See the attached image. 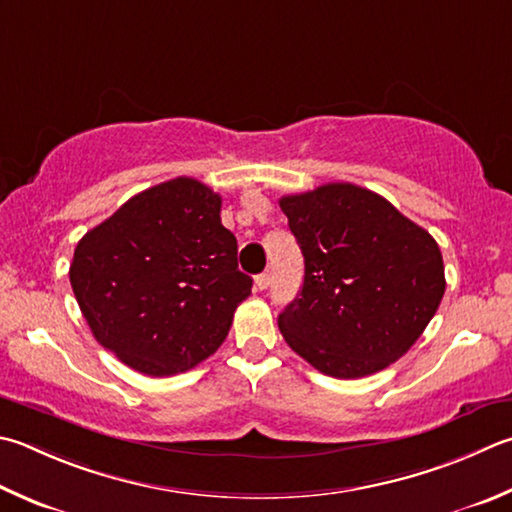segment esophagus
Masks as SVG:
<instances>
[{"label": "esophagus", "instance_id": "1", "mask_svg": "<svg viewBox=\"0 0 512 512\" xmlns=\"http://www.w3.org/2000/svg\"><path fill=\"white\" fill-rule=\"evenodd\" d=\"M271 280H273L271 273H262V275L255 277V284H257L259 291H266V288L271 286Z\"/></svg>", "mask_w": 512, "mask_h": 512}]
</instances>
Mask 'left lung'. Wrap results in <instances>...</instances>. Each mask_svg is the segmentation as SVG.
I'll use <instances>...</instances> for the list:
<instances>
[{"mask_svg": "<svg viewBox=\"0 0 512 512\" xmlns=\"http://www.w3.org/2000/svg\"><path fill=\"white\" fill-rule=\"evenodd\" d=\"M280 208L304 255L302 291L277 318L288 347L333 378L405 356L445 293L430 232L353 183L288 194Z\"/></svg>", "mask_w": 512, "mask_h": 512, "instance_id": "8db88e82", "label": "left lung"}]
</instances>
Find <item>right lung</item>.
Wrapping results in <instances>:
<instances>
[{"label": "right lung", "mask_w": 512, "mask_h": 512, "mask_svg": "<svg viewBox=\"0 0 512 512\" xmlns=\"http://www.w3.org/2000/svg\"><path fill=\"white\" fill-rule=\"evenodd\" d=\"M221 197L190 176L123 203L78 241L71 288L94 338L145 376L212 356L253 280L221 226Z\"/></svg>", "instance_id": "add662e5"}]
</instances>
